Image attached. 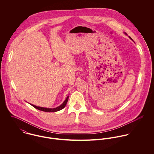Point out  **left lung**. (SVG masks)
<instances>
[{"instance_id": "8db88e82", "label": "left lung", "mask_w": 154, "mask_h": 154, "mask_svg": "<svg viewBox=\"0 0 154 154\" xmlns=\"http://www.w3.org/2000/svg\"><path fill=\"white\" fill-rule=\"evenodd\" d=\"M130 38H131V37H130Z\"/></svg>"}]
</instances>
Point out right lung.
I'll return each mask as SVG.
<instances>
[{"label": "right lung", "instance_id": "add662e5", "mask_svg": "<svg viewBox=\"0 0 154 154\" xmlns=\"http://www.w3.org/2000/svg\"><path fill=\"white\" fill-rule=\"evenodd\" d=\"M68 98H69V96H67V97L66 98L65 101L63 103V104L62 105H60V106L56 107V108H54V109H47V108H44V107H37L36 106H34V105H32V104H31L32 107H34V108L38 109V110H41V111H43L45 112H56V111H59V110H61L62 109H63V108H65V107L66 106V104L67 103V101H68Z\"/></svg>", "mask_w": 154, "mask_h": 154}]
</instances>
